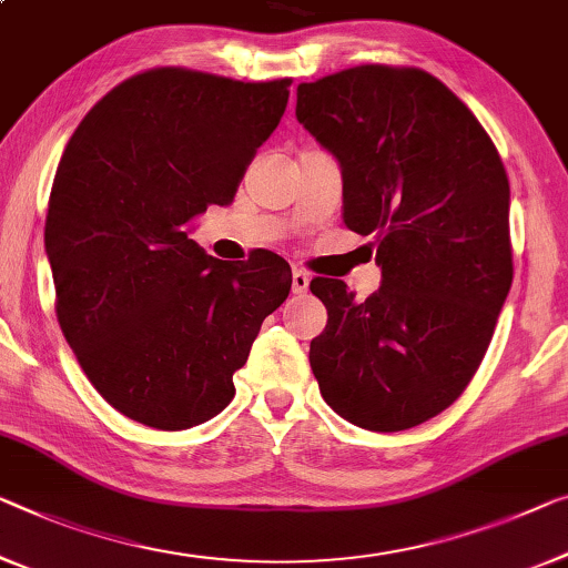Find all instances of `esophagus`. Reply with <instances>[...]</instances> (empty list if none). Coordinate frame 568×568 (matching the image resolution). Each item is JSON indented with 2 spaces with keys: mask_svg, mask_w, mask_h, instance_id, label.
I'll list each match as a JSON object with an SVG mask.
<instances>
[{
  "mask_svg": "<svg viewBox=\"0 0 568 568\" xmlns=\"http://www.w3.org/2000/svg\"><path fill=\"white\" fill-rule=\"evenodd\" d=\"M311 285V275L303 267H293V293H306Z\"/></svg>",
  "mask_w": 568,
  "mask_h": 568,
  "instance_id": "esophagus-1",
  "label": "esophagus"
}]
</instances>
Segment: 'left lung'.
Returning a JSON list of instances; mask_svg holds the SVG:
<instances>
[{"instance_id": "1", "label": "left lung", "mask_w": 568, "mask_h": 568, "mask_svg": "<svg viewBox=\"0 0 568 568\" xmlns=\"http://www.w3.org/2000/svg\"><path fill=\"white\" fill-rule=\"evenodd\" d=\"M295 116L342 163L344 224L375 236L383 270L367 301L336 277L311 281L328 311L308 354L318 390L354 426L413 428L464 393L510 293L500 152L420 68L369 63L301 83Z\"/></svg>"}]
</instances>
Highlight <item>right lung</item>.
<instances>
[{"label":"right lung","instance_id":"1","mask_svg":"<svg viewBox=\"0 0 568 568\" xmlns=\"http://www.w3.org/2000/svg\"><path fill=\"white\" fill-rule=\"evenodd\" d=\"M287 87L152 68L97 101L68 140L45 219L58 324L126 418L183 430L222 413L262 321L291 293L275 252L224 262L185 232L211 203H232Z\"/></svg>","mask_w":568,"mask_h":568}]
</instances>
